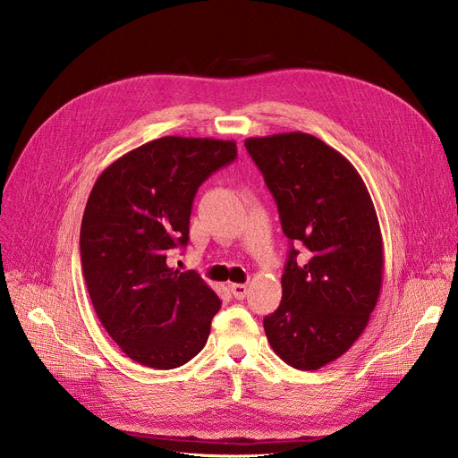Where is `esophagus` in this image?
Wrapping results in <instances>:
<instances>
[{
	"mask_svg": "<svg viewBox=\"0 0 458 458\" xmlns=\"http://www.w3.org/2000/svg\"><path fill=\"white\" fill-rule=\"evenodd\" d=\"M230 292L235 299H245L247 293H249V285L247 284H230Z\"/></svg>",
	"mask_w": 458,
	"mask_h": 458,
	"instance_id": "obj_1",
	"label": "esophagus"
}]
</instances>
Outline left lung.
Returning a JSON list of instances; mask_svg holds the SVG:
<instances>
[{
  "label": "left lung",
  "instance_id": "left-lung-1",
  "mask_svg": "<svg viewBox=\"0 0 458 458\" xmlns=\"http://www.w3.org/2000/svg\"><path fill=\"white\" fill-rule=\"evenodd\" d=\"M245 147L292 243L280 306L263 328L285 364L316 371L352 347L378 301L384 258L375 206L349 159L314 135L250 137ZM295 244L307 247L299 262Z\"/></svg>",
  "mask_w": 458,
  "mask_h": 458
}]
</instances>
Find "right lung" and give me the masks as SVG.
<instances>
[{"instance_id": "add662e5", "label": "right lung", "mask_w": 458, "mask_h": 458, "mask_svg": "<svg viewBox=\"0 0 458 458\" xmlns=\"http://www.w3.org/2000/svg\"><path fill=\"white\" fill-rule=\"evenodd\" d=\"M235 156L233 140L168 135L113 161L90 191L80 233L87 290L113 342L142 366L180 368L208 342L221 299L166 256L189 242L199 187Z\"/></svg>"}]
</instances>
